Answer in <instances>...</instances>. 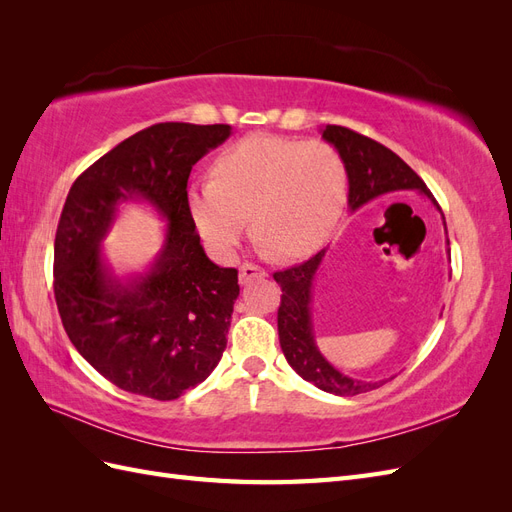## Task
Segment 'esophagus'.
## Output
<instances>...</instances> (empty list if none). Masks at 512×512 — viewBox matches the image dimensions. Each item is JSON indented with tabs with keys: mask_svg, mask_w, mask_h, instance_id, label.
I'll use <instances>...</instances> for the list:
<instances>
[{
	"mask_svg": "<svg viewBox=\"0 0 512 512\" xmlns=\"http://www.w3.org/2000/svg\"><path fill=\"white\" fill-rule=\"evenodd\" d=\"M267 271L260 269L258 265H254V262H245V265H241L239 269V282L241 284H250L252 280H258V277H265Z\"/></svg>",
	"mask_w": 512,
	"mask_h": 512,
	"instance_id": "obj_1",
	"label": "esophagus"
}]
</instances>
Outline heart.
I'll use <instances>...</instances> for the list:
<instances>
[{"label": "heart", "instance_id": "1", "mask_svg": "<svg viewBox=\"0 0 512 512\" xmlns=\"http://www.w3.org/2000/svg\"><path fill=\"white\" fill-rule=\"evenodd\" d=\"M209 175L211 183L190 185L185 207L198 235L222 256L245 237L247 215L256 241L275 258L314 254L331 239L348 194L335 147L271 134L226 147Z\"/></svg>", "mask_w": 512, "mask_h": 512}]
</instances>
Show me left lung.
I'll use <instances>...</instances> for the list:
<instances>
[{"label": "left lung", "instance_id": "1", "mask_svg": "<svg viewBox=\"0 0 512 512\" xmlns=\"http://www.w3.org/2000/svg\"><path fill=\"white\" fill-rule=\"evenodd\" d=\"M320 132L324 141L337 149L346 164L350 211L361 209L369 200L382 194L410 190L427 196L438 207L436 198L427 190L425 181L389 147L342 126H327ZM324 254H327V250H320L316 256L305 260L303 265L273 273V280L282 286V303L280 309H277V333H280L282 352L288 365L303 380L312 382L322 391L342 397L374 391L389 380L369 382L350 378L324 359L316 346L312 322V284ZM448 256H451V250H448Z\"/></svg>", "mask_w": 512, "mask_h": 512}]
</instances>
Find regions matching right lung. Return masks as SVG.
I'll use <instances>...</instances> for the list:
<instances>
[{
	"label": "right lung",
	"instance_id": "add662e5",
	"mask_svg": "<svg viewBox=\"0 0 512 512\" xmlns=\"http://www.w3.org/2000/svg\"><path fill=\"white\" fill-rule=\"evenodd\" d=\"M226 123H156L121 141L72 183L55 235V301L74 348L119 389L177 399L218 367L237 269L211 262L185 207L192 166ZM143 199L167 220L152 267L121 281L101 254L118 205Z\"/></svg>",
	"mask_w": 512,
	"mask_h": 512
}]
</instances>
